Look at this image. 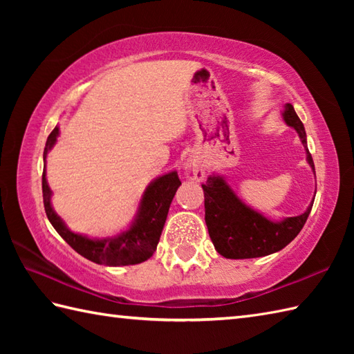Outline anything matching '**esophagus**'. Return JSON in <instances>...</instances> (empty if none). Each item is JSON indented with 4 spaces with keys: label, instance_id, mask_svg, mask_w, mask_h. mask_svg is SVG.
I'll list each match as a JSON object with an SVG mask.
<instances>
[{
    "label": "esophagus",
    "instance_id": "1",
    "mask_svg": "<svg viewBox=\"0 0 354 354\" xmlns=\"http://www.w3.org/2000/svg\"><path fill=\"white\" fill-rule=\"evenodd\" d=\"M184 178L193 183H202L205 178V165L199 158H189L184 164Z\"/></svg>",
    "mask_w": 354,
    "mask_h": 354
}]
</instances>
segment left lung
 <instances>
[{
	"mask_svg": "<svg viewBox=\"0 0 354 354\" xmlns=\"http://www.w3.org/2000/svg\"><path fill=\"white\" fill-rule=\"evenodd\" d=\"M284 123L295 129L306 150V161L315 173L312 155L307 149L306 129L290 103L281 111ZM205 196V223L214 250L225 259H255L281 251L303 230L313 201L304 213L272 221L248 205L219 173H212L202 185ZM317 193V192H315Z\"/></svg>",
	"mask_w": 354,
	"mask_h": 354,
	"instance_id": "8db88e82",
	"label": "left lung"
}]
</instances>
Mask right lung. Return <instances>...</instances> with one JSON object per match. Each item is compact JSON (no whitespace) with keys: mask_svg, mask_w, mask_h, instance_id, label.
<instances>
[{"mask_svg":"<svg viewBox=\"0 0 354 354\" xmlns=\"http://www.w3.org/2000/svg\"><path fill=\"white\" fill-rule=\"evenodd\" d=\"M59 137V126L48 135L44 149V173H42V194L44 207L50 223L59 236L68 243L82 257L91 260L97 265L104 266H129L146 261L153 255L156 245L160 242L165 219L176 190L181 185L176 170H170L160 175L150 183L142 192L129 227L114 236L88 237L86 234L71 231L64 219L59 216L51 204L53 192L47 181V156L55 147Z\"/></svg>","mask_w":354,"mask_h":354,"instance_id":"right-lung-1","label":"right lung"}]
</instances>
